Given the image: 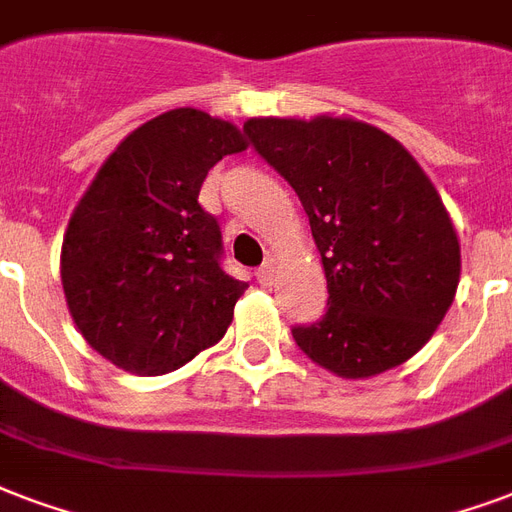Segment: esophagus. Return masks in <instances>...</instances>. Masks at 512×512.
Returning <instances> with one entry per match:
<instances>
[{
  "instance_id": "34e87169",
  "label": "esophagus",
  "mask_w": 512,
  "mask_h": 512,
  "mask_svg": "<svg viewBox=\"0 0 512 512\" xmlns=\"http://www.w3.org/2000/svg\"><path fill=\"white\" fill-rule=\"evenodd\" d=\"M256 280L261 286H272L275 283V264L272 261H264L259 270H256Z\"/></svg>"
}]
</instances>
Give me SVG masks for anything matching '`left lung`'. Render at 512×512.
<instances>
[{"label":"left lung","instance_id":"8db88e82","mask_svg":"<svg viewBox=\"0 0 512 512\" xmlns=\"http://www.w3.org/2000/svg\"><path fill=\"white\" fill-rule=\"evenodd\" d=\"M242 129L297 191L324 264L329 310L291 329L299 351L351 380L416 356L461 275L451 215L418 161L391 134L348 115H270Z\"/></svg>","mask_w":512,"mask_h":512}]
</instances>
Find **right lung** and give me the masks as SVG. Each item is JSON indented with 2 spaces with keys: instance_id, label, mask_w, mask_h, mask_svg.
Wrapping results in <instances>:
<instances>
[{
  "instance_id": "right-lung-1",
  "label": "right lung",
  "mask_w": 512,
  "mask_h": 512,
  "mask_svg": "<svg viewBox=\"0 0 512 512\" xmlns=\"http://www.w3.org/2000/svg\"><path fill=\"white\" fill-rule=\"evenodd\" d=\"M245 148L232 121L169 110L121 140L72 210L61 242L69 315L118 370H178L232 324L248 286L221 267V229L199 188Z\"/></svg>"
}]
</instances>
